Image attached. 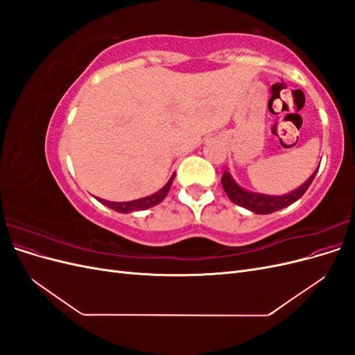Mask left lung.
Returning a JSON list of instances; mask_svg holds the SVG:
<instances>
[{
  "mask_svg": "<svg viewBox=\"0 0 355 355\" xmlns=\"http://www.w3.org/2000/svg\"><path fill=\"white\" fill-rule=\"evenodd\" d=\"M317 171L318 168L309 176V179L304 185H300L297 189L288 192L286 196H265V194H256V192L245 191L232 179V176L227 170H225L222 175V187L232 202L239 204V206L247 210H252L253 213H257V214H270L290 206V204H293L295 201H297L300 197H302L306 192V189L309 188V185L313 184Z\"/></svg>",
  "mask_w": 355,
  "mask_h": 355,
  "instance_id": "obj_1",
  "label": "left lung"
}]
</instances>
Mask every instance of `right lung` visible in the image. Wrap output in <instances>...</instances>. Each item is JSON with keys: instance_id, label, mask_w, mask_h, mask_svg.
<instances>
[{"instance_id": "add662e5", "label": "right lung", "mask_w": 355, "mask_h": 355, "mask_svg": "<svg viewBox=\"0 0 355 355\" xmlns=\"http://www.w3.org/2000/svg\"><path fill=\"white\" fill-rule=\"evenodd\" d=\"M173 179H175V175L168 179L167 184L163 188H161L158 192H155V194L149 196V197H145V198H139V200H133V201H123V202L106 201V200H102V198H98V201H101L102 204H105V206H108L110 209H112L115 211H120V213H130V211H136V210H145V209L157 206L158 202H161L166 198L171 184H173Z\"/></svg>"}]
</instances>
